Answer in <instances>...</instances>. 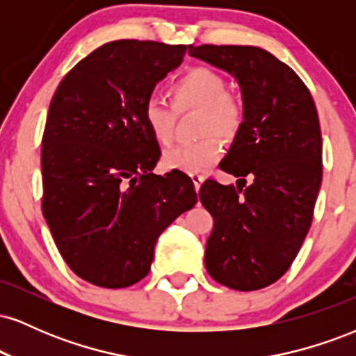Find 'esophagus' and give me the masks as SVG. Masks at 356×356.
<instances>
[{"mask_svg": "<svg viewBox=\"0 0 356 356\" xmlns=\"http://www.w3.org/2000/svg\"><path fill=\"white\" fill-rule=\"evenodd\" d=\"M191 179H192V182H194V189H195V192H197L199 189H201V184L204 182V175H201V174H192L191 175Z\"/></svg>", "mask_w": 356, "mask_h": 356, "instance_id": "1", "label": "esophagus"}]
</instances>
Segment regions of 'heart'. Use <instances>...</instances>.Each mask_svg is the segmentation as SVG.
I'll return each mask as SVG.
<instances>
[{
  "instance_id": "b5f03b06",
  "label": "heart",
  "mask_w": 356,
  "mask_h": 356,
  "mask_svg": "<svg viewBox=\"0 0 356 356\" xmlns=\"http://www.w3.org/2000/svg\"><path fill=\"white\" fill-rule=\"evenodd\" d=\"M226 81L218 72L207 67H195L179 76L170 87L174 107L164 99L150 95L144 102L142 117L161 144H169L174 137V127L177 112L199 110V132L202 136L199 142L181 144L167 149L164 164L169 169L182 170L187 174H197L219 161L222 145L219 137L231 140L238 136L244 122L243 104L226 92Z\"/></svg>"
}]
</instances>
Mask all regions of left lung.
I'll return each mask as SVG.
<instances>
[{"label":"left lung","mask_w":356,"mask_h":356,"mask_svg":"<svg viewBox=\"0 0 356 356\" xmlns=\"http://www.w3.org/2000/svg\"><path fill=\"white\" fill-rule=\"evenodd\" d=\"M189 55L229 73L244 107L219 164L238 182L207 179L199 191L214 219L204 263L227 288H266L288 271L312 226L323 175L316 107L300 76L263 48L189 44Z\"/></svg>","instance_id":"8db88e82"}]
</instances>
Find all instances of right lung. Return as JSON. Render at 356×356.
Instances as JSON below:
<instances>
[{"mask_svg":"<svg viewBox=\"0 0 356 356\" xmlns=\"http://www.w3.org/2000/svg\"><path fill=\"white\" fill-rule=\"evenodd\" d=\"M186 44H102L60 81L42 142L43 216L61 257L81 280L127 288L150 271L159 236L197 202L181 170L161 159L142 107L175 70Z\"/></svg>","mask_w":356,"mask_h":356,"instance_id":"right-lung-1","label":"right lung"}]
</instances>
